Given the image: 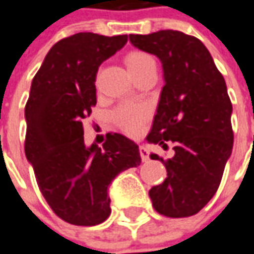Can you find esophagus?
<instances>
[{
  "mask_svg": "<svg viewBox=\"0 0 254 254\" xmlns=\"http://www.w3.org/2000/svg\"><path fill=\"white\" fill-rule=\"evenodd\" d=\"M139 154H141V158L143 162L149 161V151L145 146H139Z\"/></svg>",
  "mask_w": 254,
  "mask_h": 254,
  "instance_id": "esophagus-1",
  "label": "esophagus"
}]
</instances>
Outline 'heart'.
I'll list each match as a JSON object with an SVG mask.
<instances>
[{
  "label": "heart",
  "instance_id": "heart-1",
  "mask_svg": "<svg viewBox=\"0 0 254 254\" xmlns=\"http://www.w3.org/2000/svg\"><path fill=\"white\" fill-rule=\"evenodd\" d=\"M125 64L130 76L135 79L149 71L151 68H155V60L148 53L130 52L125 57ZM146 118H148V109L145 106H136V105H124L113 112V121L116 122V125L129 135L138 133Z\"/></svg>",
  "mask_w": 254,
  "mask_h": 254
}]
</instances>
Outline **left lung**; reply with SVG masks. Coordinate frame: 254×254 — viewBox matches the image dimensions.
<instances>
[{
  "label": "left lung",
  "mask_w": 254,
  "mask_h": 254,
  "mask_svg": "<svg viewBox=\"0 0 254 254\" xmlns=\"http://www.w3.org/2000/svg\"><path fill=\"white\" fill-rule=\"evenodd\" d=\"M129 41L157 56L165 80L146 141L164 149L172 142L174 157L151 154L167 168L165 181L149 190L151 201L162 216H194L216 194L233 149L224 77L201 41L181 31L130 34Z\"/></svg>",
  "instance_id": "8db88e82"
}]
</instances>
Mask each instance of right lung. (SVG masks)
<instances>
[{"mask_svg":"<svg viewBox=\"0 0 254 254\" xmlns=\"http://www.w3.org/2000/svg\"><path fill=\"white\" fill-rule=\"evenodd\" d=\"M127 41V34L63 38L47 53L31 83L25 157L56 216L74 226L103 223L111 216V183L141 164L138 145L121 133H108L102 146H86L83 138V119L96 105L99 66Z\"/></svg>","mask_w":254,"mask_h":254,"instance_id":"1","label":"right lung"}]
</instances>
